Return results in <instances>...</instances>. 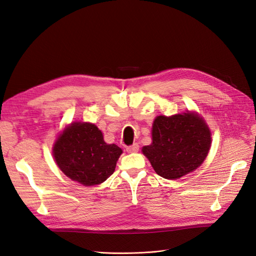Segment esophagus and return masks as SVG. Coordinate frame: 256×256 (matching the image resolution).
Wrapping results in <instances>:
<instances>
[{
    "label": "esophagus",
    "mask_w": 256,
    "mask_h": 256,
    "mask_svg": "<svg viewBox=\"0 0 256 256\" xmlns=\"http://www.w3.org/2000/svg\"><path fill=\"white\" fill-rule=\"evenodd\" d=\"M126 150H127L128 152H136L138 150V143H134L132 145L127 146Z\"/></svg>",
    "instance_id": "1"
}]
</instances>
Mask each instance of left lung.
Returning <instances> with one entry per match:
<instances>
[{
	"label": "left lung",
	"instance_id": "left-lung-1",
	"mask_svg": "<svg viewBox=\"0 0 256 256\" xmlns=\"http://www.w3.org/2000/svg\"><path fill=\"white\" fill-rule=\"evenodd\" d=\"M152 143L143 154L159 176L177 180L194 171L210 148V131L196 113L158 116L152 125Z\"/></svg>",
	"mask_w": 256,
	"mask_h": 256
}]
</instances>
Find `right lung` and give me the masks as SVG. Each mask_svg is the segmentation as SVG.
Returning a JSON list of instances; mask_svg holds the SVG:
<instances>
[{
  "label": "right lung",
  "mask_w": 256,
  "mask_h": 256,
  "mask_svg": "<svg viewBox=\"0 0 256 256\" xmlns=\"http://www.w3.org/2000/svg\"><path fill=\"white\" fill-rule=\"evenodd\" d=\"M122 150L106 144L104 136L90 122H74L54 144L53 156L67 177L84 186L104 182L115 170Z\"/></svg>",
  "instance_id": "obj_1"
}]
</instances>
